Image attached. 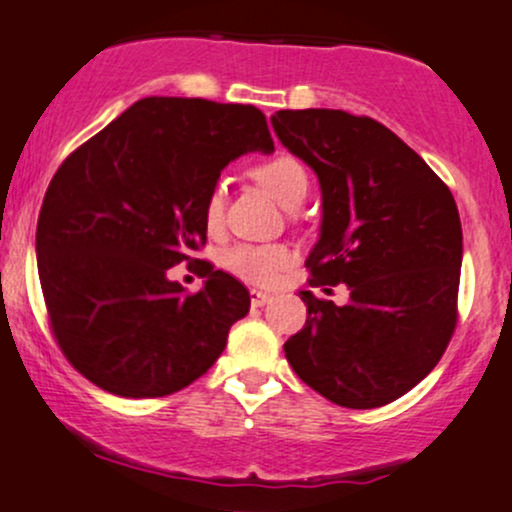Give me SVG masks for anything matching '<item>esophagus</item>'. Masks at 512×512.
<instances>
[{"instance_id":"obj_1","label":"esophagus","mask_w":512,"mask_h":512,"mask_svg":"<svg viewBox=\"0 0 512 512\" xmlns=\"http://www.w3.org/2000/svg\"><path fill=\"white\" fill-rule=\"evenodd\" d=\"M269 301H272V296H269V293L250 291V303H252V308H262V305H267Z\"/></svg>"}]
</instances>
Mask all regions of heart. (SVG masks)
Here are the masks:
<instances>
[{
  "label": "heart",
  "instance_id": "b5f03b06",
  "mask_svg": "<svg viewBox=\"0 0 512 512\" xmlns=\"http://www.w3.org/2000/svg\"><path fill=\"white\" fill-rule=\"evenodd\" d=\"M252 180L262 185L276 202L296 207L308 192V170L296 156L274 154L255 163L250 170ZM223 223V190L214 187L204 199V226L216 233ZM293 264V252L286 245H238L226 255V269L255 286H272Z\"/></svg>",
  "mask_w": 512,
  "mask_h": 512
}]
</instances>
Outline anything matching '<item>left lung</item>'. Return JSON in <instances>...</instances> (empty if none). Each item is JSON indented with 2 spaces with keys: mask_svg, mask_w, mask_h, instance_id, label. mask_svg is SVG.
<instances>
[{
  "mask_svg": "<svg viewBox=\"0 0 512 512\" xmlns=\"http://www.w3.org/2000/svg\"><path fill=\"white\" fill-rule=\"evenodd\" d=\"M272 127L322 187L320 240L305 260L303 330L284 344L298 378L339 407L375 409L436 368L457 327L462 226L443 180L395 132L344 110H279Z\"/></svg>",
  "mask_w": 512,
  "mask_h": 512,
  "instance_id": "8db88e82",
  "label": "left lung"
}]
</instances>
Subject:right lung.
I'll list each match as a JSON object with an SVG mask.
<instances>
[{"label": "right lung", "instance_id": "obj_1", "mask_svg": "<svg viewBox=\"0 0 512 512\" xmlns=\"http://www.w3.org/2000/svg\"><path fill=\"white\" fill-rule=\"evenodd\" d=\"M245 151L272 154L255 105L142 98L64 158L35 231L38 276L64 358L105 392L166 397L226 349L250 293L199 260L190 293L166 272L207 243L204 199Z\"/></svg>", "mask_w": 512, "mask_h": 512}]
</instances>
